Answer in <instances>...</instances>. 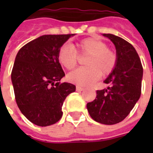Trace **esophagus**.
<instances>
[{"label": "esophagus", "instance_id": "34e87169", "mask_svg": "<svg viewBox=\"0 0 153 153\" xmlns=\"http://www.w3.org/2000/svg\"><path fill=\"white\" fill-rule=\"evenodd\" d=\"M76 91H79V92H81V91H84V88H83V87H82V86H76Z\"/></svg>", "mask_w": 153, "mask_h": 153}]
</instances>
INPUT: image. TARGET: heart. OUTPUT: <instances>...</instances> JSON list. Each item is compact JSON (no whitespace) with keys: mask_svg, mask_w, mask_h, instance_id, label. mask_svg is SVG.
<instances>
[{"mask_svg":"<svg viewBox=\"0 0 153 153\" xmlns=\"http://www.w3.org/2000/svg\"><path fill=\"white\" fill-rule=\"evenodd\" d=\"M81 54L89 55L86 58L87 67H80L68 74V81L80 86H91L101 77L110 74L116 66V55L108 49L107 44L98 37H90L77 44ZM58 59L62 67L73 69L77 64L78 54L72 47L62 46L59 51Z\"/></svg>","mask_w":153,"mask_h":153,"instance_id":"heart-1","label":"heart"}]
</instances>
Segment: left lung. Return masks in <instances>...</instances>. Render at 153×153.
<instances>
[{
	"label": "left lung",
	"instance_id": "left-lung-1",
	"mask_svg": "<svg viewBox=\"0 0 153 153\" xmlns=\"http://www.w3.org/2000/svg\"><path fill=\"white\" fill-rule=\"evenodd\" d=\"M116 49V66L104 80L106 89L97 91L95 100L86 105L90 116L97 122L114 125L123 121L139 100L143 67L132 44L113 34H102Z\"/></svg>",
	"mask_w": 153,
	"mask_h": 153
}]
</instances>
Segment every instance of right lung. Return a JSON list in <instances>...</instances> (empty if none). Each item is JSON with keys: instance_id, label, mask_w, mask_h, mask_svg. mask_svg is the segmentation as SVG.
<instances>
[{"instance_id": "obj_1", "label": "right lung", "mask_w": 153, "mask_h": 153, "mask_svg": "<svg viewBox=\"0 0 153 153\" xmlns=\"http://www.w3.org/2000/svg\"><path fill=\"white\" fill-rule=\"evenodd\" d=\"M75 34L44 35L19 50L11 79L19 109L32 123L48 126L62 116L63 102L75 86L59 83L65 76L58 59L61 47Z\"/></svg>"}]
</instances>
